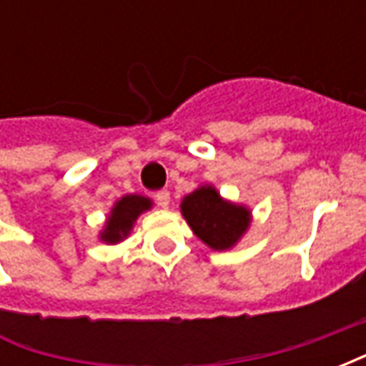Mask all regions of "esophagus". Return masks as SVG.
<instances>
[{
  "label": "esophagus",
  "mask_w": 366,
  "mask_h": 366,
  "mask_svg": "<svg viewBox=\"0 0 366 366\" xmlns=\"http://www.w3.org/2000/svg\"><path fill=\"white\" fill-rule=\"evenodd\" d=\"M154 199H157V204H159L160 207H168L170 206V192L168 190L159 192V194L154 196Z\"/></svg>",
  "instance_id": "1"
}]
</instances>
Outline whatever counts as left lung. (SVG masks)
Listing matches in <instances>:
<instances>
[{"mask_svg":"<svg viewBox=\"0 0 366 366\" xmlns=\"http://www.w3.org/2000/svg\"><path fill=\"white\" fill-rule=\"evenodd\" d=\"M180 214L194 235L214 251L233 249L253 222V214L245 204L225 199L212 184H199L184 196Z\"/></svg>","mask_w":366,"mask_h":366,"instance_id":"obj_1","label":"left lung"}]
</instances>
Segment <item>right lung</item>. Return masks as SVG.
<instances>
[{"label": "right lung", "mask_w": 366, "mask_h": 366, "mask_svg": "<svg viewBox=\"0 0 366 366\" xmlns=\"http://www.w3.org/2000/svg\"><path fill=\"white\" fill-rule=\"evenodd\" d=\"M151 207L152 199L147 198V196H141V194L121 196L109 209L104 227L97 233V239L105 245H117L121 241H125L135 227L139 215L149 212Z\"/></svg>", "instance_id": "obj_1"}]
</instances>
